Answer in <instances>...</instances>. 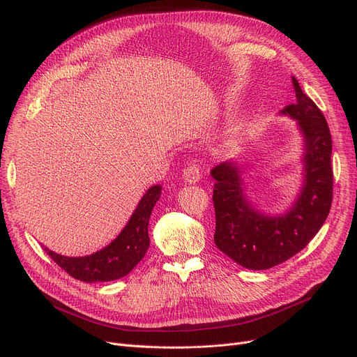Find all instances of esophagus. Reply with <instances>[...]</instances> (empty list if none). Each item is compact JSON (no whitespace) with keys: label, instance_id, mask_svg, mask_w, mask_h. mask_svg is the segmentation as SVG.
Here are the masks:
<instances>
[{"label":"esophagus","instance_id":"esophagus-1","mask_svg":"<svg viewBox=\"0 0 357 357\" xmlns=\"http://www.w3.org/2000/svg\"><path fill=\"white\" fill-rule=\"evenodd\" d=\"M183 179L188 183H197L201 179V169L197 160H192L183 169Z\"/></svg>","mask_w":357,"mask_h":357}]
</instances>
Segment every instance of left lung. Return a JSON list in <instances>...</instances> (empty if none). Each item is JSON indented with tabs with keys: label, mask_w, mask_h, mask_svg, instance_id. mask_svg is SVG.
<instances>
[{
	"label": "left lung",
	"mask_w": 357,
	"mask_h": 357,
	"mask_svg": "<svg viewBox=\"0 0 357 357\" xmlns=\"http://www.w3.org/2000/svg\"><path fill=\"white\" fill-rule=\"evenodd\" d=\"M296 101L282 112L298 120L305 139V182L294 207L268 217L253 208L243 194L238 167L215 166L213 201L215 246L236 264L252 271L273 268L301 252L324 224L333 202L331 135L323 112L292 78Z\"/></svg>",
	"instance_id": "left-lung-1"
}]
</instances>
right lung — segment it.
I'll list each match as a JSON object with an SVG mask.
<instances>
[{
	"instance_id": "right-lung-1",
	"label": "right lung",
	"mask_w": 357,
	"mask_h": 357,
	"mask_svg": "<svg viewBox=\"0 0 357 357\" xmlns=\"http://www.w3.org/2000/svg\"><path fill=\"white\" fill-rule=\"evenodd\" d=\"M160 192V185L152 186L143 195L119 237L97 253L84 257H68L43 249L56 265L82 282H108L120 279L139 264L149 248V218Z\"/></svg>"
}]
</instances>
